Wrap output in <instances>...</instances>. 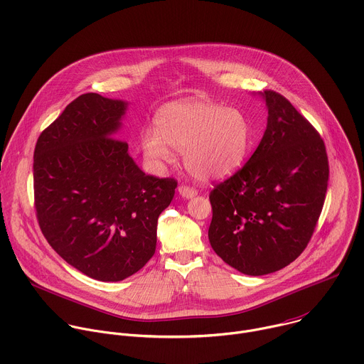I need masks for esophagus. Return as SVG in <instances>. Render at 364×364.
<instances>
[{"label":"esophagus","mask_w":364,"mask_h":364,"mask_svg":"<svg viewBox=\"0 0 364 364\" xmlns=\"http://www.w3.org/2000/svg\"><path fill=\"white\" fill-rule=\"evenodd\" d=\"M178 194L183 198H193L197 196V190L193 187H187V186H180L178 187Z\"/></svg>","instance_id":"34e87169"}]
</instances>
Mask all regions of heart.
Segmentation results:
<instances>
[{"instance_id": "obj_1", "label": "heart", "mask_w": 364, "mask_h": 364, "mask_svg": "<svg viewBox=\"0 0 364 364\" xmlns=\"http://www.w3.org/2000/svg\"><path fill=\"white\" fill-rule=\"evenodd\" d=\"M154 124L156 130L141 133L146 159L163 164L173 161V150L183 153L184 167L203 183L234 174L252 143L250 123L243 111L197 98L161 107Z\"/></svg>"}]
</instances>
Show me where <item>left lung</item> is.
Returning <instances> with one entry per match:
<instances>
[{"label": "left lung", "mask_w": 364, "mask_h": 364, "mask_svg": "<svg viewBox=\"0 0 364 364\" xmlns=\"http://www.w3.org/2000/svg\"><path fill=\"white\" fill-rule=\"evenodd\" d=\"M260 95L269 117L259 147L210 193V245L247 276L282 270L303 253L328 181L326 147L316 129L282 94L269 90Z\"/></svg>", "instance_id": "left-lung-1"}]
</instances>
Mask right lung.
<instances>
[{
	"mask_svg": "<svg viewBox=\"0 0 364 364\" xmlns=\"http://www.w3.org/2000/svg\"><path fill=\"white\" fill-rule=\"evenodd\" d=\"M129 102L87 92L38 137L34 198L48 245L100 282L124 280L154 256L157 220L177 181L147 176L115 139Z\"/></svg>",
	"mask_w": 364,
	"mask_h": 364,
	"instance_id": "right-lung-1",
	"label": "right lung"
}]
</instances>
